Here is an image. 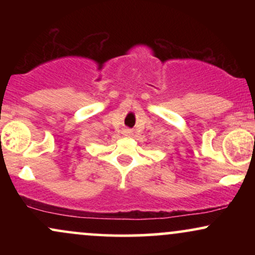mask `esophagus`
Returning <instances> with one entry per match:
<instances>
[{
	"instance_id": "34e87169",
	"label": "esophagus",
	"mask_w": 255,
	"mask_h": 255,
	"mask_svg": "<svg viewBox=\"0 0 255 255\" xmlns=\"http://www.w3.org/2000/svg\"><path fill=\"white\" fill-rule=\"evenodd\" d=\"M126 134H127V135H130L131 131L130 130H126Z\"/></svg>"
}]
</instances>
